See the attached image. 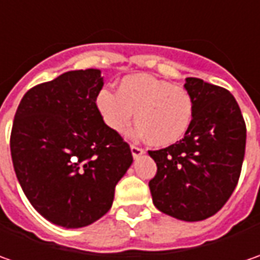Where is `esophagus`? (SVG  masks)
Wrapping results in <instances>:
<instances>
[{
    "label": "esophagus",
    "mask_w": 260,
    "mask_h": 260,
    "mask_svg": "<svg viewBox=\"0 0 260 260\" xmlns=\"http://www.w3.org/2000/svg\"><path fill=\"white\" fill-rule=\"evenodd\" d=\"M130 149H132V155L135 156V157H139V156L145 153V149H143V147H140V146L132 145L130 146Z\"/></svg>",
    "instance_id": "obj_1"
}]
</instances>
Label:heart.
<instances>
[{"instance_id":"1","label":"heart","mask_w":260,"mask_h":260,"mask_svg":"<svg viewBox=\"0 0 260 260\" xmlns=\"http://www.w3.org/2000/svg\"><path fill=\"white\" fill-rule=\"evenodd\" d=\"M95 104L107 127L115 133H125L136 113V135L146 136L155 146L181 140L194 117V103L185 88L145 74L124 76L117 92L101 89Z\"/></svg>"}]
</instances>
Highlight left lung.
Wrapping results in <instances>:
<instances>
[{
    "label": "left lung",
    "instance_id": "left-lung-1",
    "mask_svg": "<svg viewBox=\"0 0 260 260\" xmlns=\"http://www.w3.org/2000/svg\"><path fill=\"white\" fill-rule=\"evenodd\" d=\"M194 117L184 139L149 150L156 175L149 181L157 210L184 221L214 215L233 194L245 157L246 124L225 88L186 78Z\"/></svg>",
    "mask_w": 260,
    "mask_h": 260
}]
</instances>
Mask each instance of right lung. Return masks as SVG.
I'll return each instance as SVG.
<instances>
[{
    "label": "right lung",
    "instance_id": "add662e5",
    "mask_svg": "<svg viewBox=\"0 0 260 260\" xmlns=\"http://www.w3.org/2000/svg\"><path fill=\"white\" fill-rule=\"evenodd\" d=\"M101 71H69L28 89L10 137L17 179L37 213L66 229L85 227L111 208L117 182L133 162L108 128L95 98Z\"/></svg>",
    "mask_w": 260,
    "mask_h": 260
}]
</instances>
